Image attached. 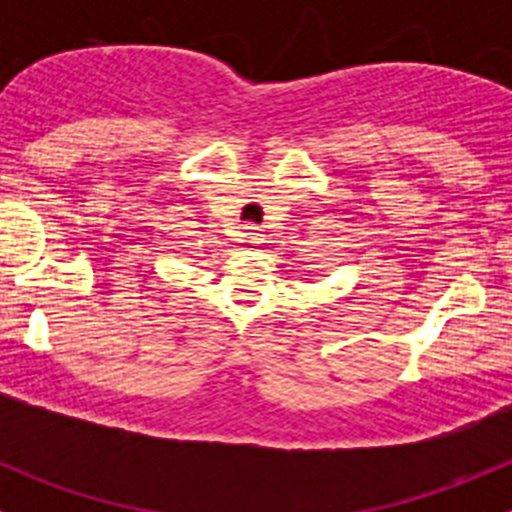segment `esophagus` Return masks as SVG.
<instances>
[{
    "mask_svg": "<svg viewBox=\"0 0 512 512\" xmlns=\"http://www.w3.org/2000/svg\"><path fill=\"white\" fill-rule=\"evenodd\" d=\"M243 238H246L251 246H259L261 243V230L256 228V225H246V233H243Z\"/></svg>",
    "mask_w": 512,
    "mask_h": 512,
    "instance_id": "obj_1",
    "label": "esophagus"
}]
</instances>
